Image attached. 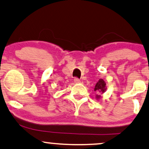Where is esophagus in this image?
<instances>
[{"label": "esophagus", "mask_w": 149, "mask_h": 149, "mask_svg": "<svg viewBox=\"0 0 149 149\" xmlns=\"http://www.w3.org/2000/svg\"><path fill=\"white\" fill-rule=\"evenodd\" d=\"M74 81L75 84H79V83H81L80 79H78V78H74Z\"/></svg>", "instance_id": "34e87169"}]
</instances>
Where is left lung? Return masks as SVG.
I'll return each mask as SVG.
<instances>
[{"label":"left lung","instance_id":"8db88e82","mask_svg":"<svg viewBox=\"0 0 149 149\" xmlns=\"http://www.w3.org/2000/svg\"><path fill=\"white\" fill-rule=\"evenodd\" d=\"M106 91V86L105 81H104L102 79H101L99 80V81L96 84V85H95V91H96L97 93L100 94V93H104ZM100 97H101L100 95H97L96 98L97 100L100 99Z\"/></svg>","mask_w":149,"mask_h":149}]
</instances>
